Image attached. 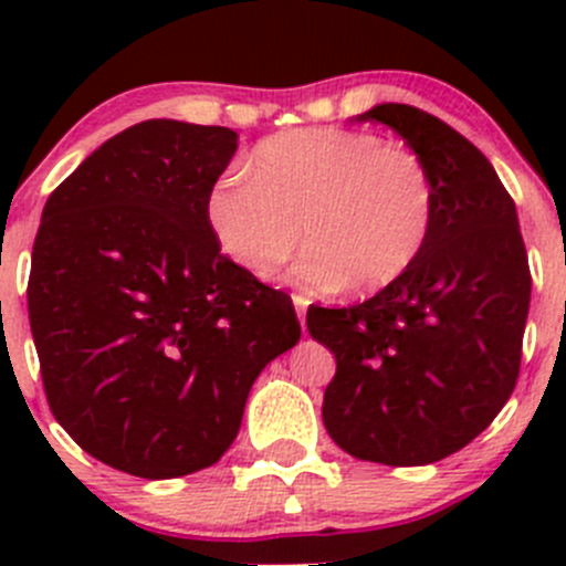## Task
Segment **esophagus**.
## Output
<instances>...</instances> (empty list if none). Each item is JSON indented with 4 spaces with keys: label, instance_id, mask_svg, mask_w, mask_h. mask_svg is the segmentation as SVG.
Returning a JSON list of instances; mask_svg holds the SVG:
<instances>
[{
    "label": "esophagus",
    "instance_id": "obj_1",
    "mask_svg": "<svg viewBox=\"0 0 566 566\" xmlns=\"http://www.w3.org/2000/svg\"><path fill=\"white\" fill-rule=\"evenodd\" d=\"M293 304H295V312H298L301 325H304V331H306V306H310V301H306L304 295H293Z\"/></svg>",
    "mask_w": 566,
    "mask_h": 566
}]
</instances>
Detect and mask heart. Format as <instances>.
I'll return each instance as SVG.
<instances>
[{
  "label": "heart",
  "instance_id": "obj_1",
  "mask_svg": "<svg viewBox=\"0 0 566 566\" xmlns=\"http://www.w3.org/2000/svg\"><path fill=\"white\" fill-rule=\"evenodd\" d=\"M219 247L247 271H273L310 243L290 279L312 293L389 287L416 262L436 221L427 164L384 136L293 128L254 147L205 199Z\"/></svg>",
  "mask_w": 566,
  "mask_h": 566
}]
</instances>
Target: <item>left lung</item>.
<instances>
[{
	"instance_id": "left-lung-1",
	"label": "left lung",
	"mask_w": 566,
	"mask_h": 566,
	"mask_svg": "<svg viewBox=\"0 0 566 566\" xmlns=\"http://www.w3.org/2000/svg\"><path fill=\"white\" fill-rule=\"evenodd\" d=\"M356 119L389 125L427 164L436 221L389 287L345 310L306 312L312 339L336 358L323 424L358 460L427 465L488 430L515 391L528 256L504 182L452 125L408 104Z\"/></svg>"
}]
</instances>
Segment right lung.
Returning <instances> with one entry per match:
<instances>
[{"label": "right lung", "instance_id": "right-lung-1", "mask_svg": "<svg viewBox=\"0 0 566 566\" xmlns=\"http://www.w3.org/2000/svg\"><path fill=\"white\" fill-rule=\"evenodd\" d=\"M221 125L147 119L51 191L30 304L54 419L95 460L175 479L221 460L256 375L301 339L293 301L221 254L205 199Z\"/></svg>", "mask_w": 566, "mask_h": 566}]
</instances>
